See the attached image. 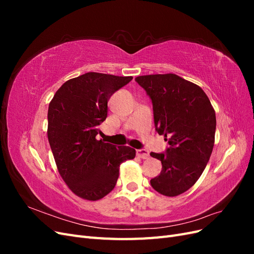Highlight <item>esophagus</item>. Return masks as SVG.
Wrapping results in <instances>:
<instances>
[{
    "label": "esophagus",
    "instance_id": "34e87169",
    "mask_svg": "<svg viewBox=\"0 0 254 254\" xmlns=\"http://www.w3.org/2000/svg\"><path fill=\"white\" fill-rule=\"evenodd\" d=\"M136 156L141 159H148L149 152L146 149H136Z\"/></svg>",
    "mask_w": 254,
    "mask_h": 254
}]
</instances>
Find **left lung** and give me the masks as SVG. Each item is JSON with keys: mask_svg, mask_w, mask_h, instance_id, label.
<instances>
[{"mask_svg": "<svg viewBox=\"0 0 254 254\" xmlns=\"http://www.w3.org/2000/svg\"><path fill=\"white\" fill-rule=\"evenodd\" d=\"M135 81L152 103L156 131L170 147L151 152L162 171L150 180L165 196H178L194 186L209 162L214 146L216 117L209 97L197 84L175 74L144 75Z\"/></svg>", "mask_w": 254, "mask_h": 254, "instance_id": "1", "label": "left lung"}]
</instances>
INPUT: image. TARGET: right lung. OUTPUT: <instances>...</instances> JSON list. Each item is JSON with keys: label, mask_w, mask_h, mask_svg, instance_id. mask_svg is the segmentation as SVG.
<instances>
[{"label": "right lung", "mask_w": 254, "mask_h": 254, "mask_svg": "<svg viewBox=\"0 0 254 254\" xmlns=\"http://www.w3.org/2000/svg\"><path fill=\"white\" fill-rule=\"evenodd\" d=\"M131 76L89 72L65 81L48 112V137L60 176L77 196L98 200L114 189L120 165L135 157L128 146L96 140L113 93Z\"/></svg>", "instance_id": "add662e5"}]
</instances>
